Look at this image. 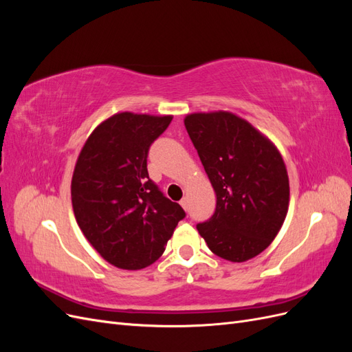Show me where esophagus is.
Listing matches in <instances>:
<instances>
[{"label": "esophagus", "mask_w": 352, "mask_h": 352, "mask_svg": "<svg viewBox=\"0 0 352 352\" xmlns=\"http://www.w3.org/2000/svg\"><path fill=\"white\" fill-rule=\"evenodd\" d=\"M180 206L184 207V210H188V199H186V198H182V199H180Z\"/></svg>", "instance_id": "esophagus-1"}]
</instances>
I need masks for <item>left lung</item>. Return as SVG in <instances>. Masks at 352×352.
Returning a JSON list of instances; mask_svg holds the SVG:
<instances>
[{"instance_id": "left-lung-1", "label": "left lung", "mask_w": 352, "mask_h": 352, "mask_svg": "<svg viewBox=\"0 0 352 352\" xmlns=\"http://www.w3.org/2000/svg\"><path fill=\"white\" fill-rule=\"evenodd\" d=\"M185 127L216 190L214 214L197 229L211 252L242 263L263 252L280 230L289 180L276 146L241 117L194 113Z\"/></svg>"}]
</instances>
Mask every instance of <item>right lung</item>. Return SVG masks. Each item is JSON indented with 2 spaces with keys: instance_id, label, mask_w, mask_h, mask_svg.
<instances>
[{
  "instance_id": "1",
  "label": "right lung",
  "mask_w": 352,
  "mask_h": 352,
  "mask_svg": "<svg viewBox=\"0 0 352 352\" xmlns=\"http://www.w3.org/2000/svg\"><path fill=\"white\" fill-rule=\"evenodd\" d=\"M172 119L114 114L91 133L74 167V217L92 247L119 269L140 270L158 260L186 216L146 168L151 144Z\"/></svg>"
}]
</instances>
